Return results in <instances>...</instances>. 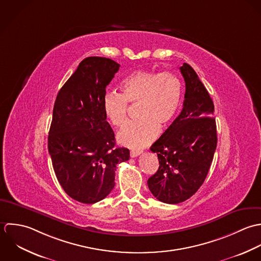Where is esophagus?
<instances>
[{
  "label": "esophagus",
  "instance_id": "esophagus-1",
  "mask_svg": "<svg viewBox=\"0 0 261 261\" xmlns=\"http://www.w3.org/2000/svg\"><path fill=\"white\" fill-rule=\"evenodd\" d=\"M141 152H142L141 150H131V151H130V156H138V155H140V154H141Z\"/></svg>",
  "mask_w": 261,
  "mask_h": 261
}]
</instances>
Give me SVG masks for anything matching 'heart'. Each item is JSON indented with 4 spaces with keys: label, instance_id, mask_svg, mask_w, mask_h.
<instances>
[{
    "label": "heart",
    "instance_id": "obj_1",
    "mask_svg": "<svg viewBox=\"0 0 261 261\" xmlns=\"http://www.w3.org/2000/svg\"><path fill=\"white\" fill-rule=\"evenodd\" d=\"M121 94L107 93L103 110L115 127L124 125L128 105H136V120L119 132L118 141L125 146L140 148L150 143L158 130L166 128L176 117L182 99V84L172 72L138 69L124 77Z\"/></svg>",
    "mask_w": 261,
    "mask_h": 261
}]
</instances>
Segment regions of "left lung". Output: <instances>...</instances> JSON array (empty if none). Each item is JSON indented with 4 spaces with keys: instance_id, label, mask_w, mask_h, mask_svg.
I'll list each match as a JSON object with an SVG mask.
<instances>
[{
    "instance_id": "8db88e82",
    "label": "left lung",
    "mask_w": 261,
    "mask_h": 261,
    "mask_svg": "<svg viewBox=\"0 0 261 261\" xmlns=\"http://www.w3.org/2000/svg\"><path fill=\"white\" fill-rule=\"evenodd\" d=\"M186 83L180 114L150 147L159 167L147 180L158 201L178 204L203 185L217 147L214 103L193 67H179Z\"/></svg>"
}]
</instances>
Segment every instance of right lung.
<instances>
[{
    "label": "right lung",
    "mask_w": 261,
    "mask_h": 261,
    "mask_svg": "<svg viewBox=\"0 0 261 261\" xmlns=\"http://www.w3.org/2000/svg\"><path fill=\"white\" fill-rule=\"evenodd\" d=\"M116 61L85 58L57 94L48 151L58 182L73 200L95 204L114 189L118 163L129 149L115 147V134L103 110L106 88L119 70Z\"/></svg>",
    "instance_id": "right-lung-1"
}]
</instances>
